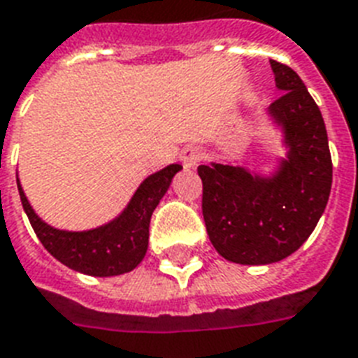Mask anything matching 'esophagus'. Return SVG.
<instances>
[{
    "label": "esophagus",
    "instance_id": "34e87169",
    "mask_svg": "<svg viewBox=\"0 0 358 358\" xmlns=\"http://www.w3.org/2000/svg\"><path fill=\"white\" fill-rule=\"evenodd\" d=\"M180 158H182V164H184L185 169H194L204 158V152L199 147H185L180 154Z\"/></svg>",
    "mask_w": 358,
    "mask_h": 358
}]
</instances>
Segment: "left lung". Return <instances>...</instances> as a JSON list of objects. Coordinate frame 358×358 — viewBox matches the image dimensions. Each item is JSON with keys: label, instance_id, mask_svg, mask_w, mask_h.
Wrapping results in <instances>:
<instances>
[{"label": "left lung", "instance_id": "1", "mask_svg": "<svg viewBox=\"0 0 358 358\" xmlns=\"http://www.w3.org/2000/svg\"><path fill=\"white\" fill-rule=\"evenodd\" d=\"M283 92L270 115L285 129L289 156L274 178L231 165H200L202 215L209 241L224 259L268 264L294 254L324 213L333 182L327 130L315 99L294 69L270 60Z\"/></svg>", "mask_w": 358, "mask_h": 358}]
</instances>
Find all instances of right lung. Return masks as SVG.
Wrapping results in <instances>:
<instances>
[{
  "mask_svg": "<svg viewBox=\"0 0 358 358\" xmlns=\"http://www.w3.org/2000/svg\"><path fill=\"white\" fill-rule=\"evenodd\" d=\"M182 165L173 164L150 174L139 185L123 215L106 226L90 231H62L38 219L25 199L18 182L23 209L34 234L49 254L69 268L88 275H119L130 272L141 263L149 246L150 217L159 200L167 193L173 176Z\"/></svg>",
  "mask_w": 358,
  "mask_h": 358,
  "instance_id": "1",
  "label": "right lung"
}]
</instances>
